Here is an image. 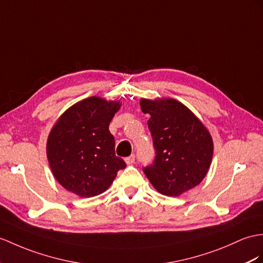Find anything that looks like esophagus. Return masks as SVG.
I'll use <instances>...</instances> for the list:
<instances>
[{"mask_svg": "<svg viewBox=\"0 0 263 263\" xmlns=\"http://www.w3.org/2000/svg\"><path fill=\"white\" fill-rule=\"evenodd\" d=\"M125 162H126L127 165H133L134 163H135V155H134V154H133V155L126 157L125 158Z\"/></svg>", "mask_w": 263, "mask_h": 263, "instance_id": "1", "label": "esophagus"}]
</instances>
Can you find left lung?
<instances>
[{
	"mask_svg": "<svg viewBox=\"0 0 263 263\" xmlns=\"http://www.w3.org/2000/svg\"><path fill=\"white\" fill-rule=\"evenodd\" d=\"M152 134L155 158L143 167L159 193L178 196L205 177L213 156L210 133L187 107L175 99L140 100Z\"/></svg>",
	"mask_w": 263,
	"mask_h": 263,
	"instance_id": "left-lung-1",
	"label": "left lung"
}]
</instances>
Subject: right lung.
Here are the masks:
<instances>
[{"instance_id": "add662e5", "label": "right lung", "mask_w": 263, "mask_h": 263, "mask_svg": "<svg viewBox=\"0 0 263 263\" xmlns=\"http://www.w3.org/2000/svg\"><path fill=\"white\" fill-rule=\"evenodd\" d=\"M117 101L89 97L77 102L57 121L47 143V156L57 181L81 197L99 195L126 167L115 154L109 123Z\"/></svg>"}]
</instances>
